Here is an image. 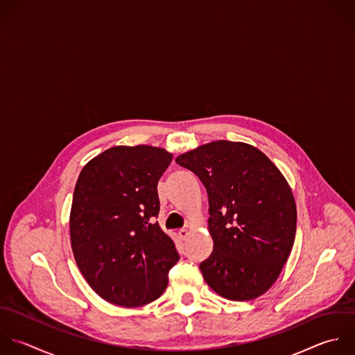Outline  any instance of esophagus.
Returning a JSON list of instances; mask_svg holds the SVG:
<instances>
[{
    "label": "esophagus",
    "mask_w": 355,
    "mask_h": 355,
    "mask_svg": "<svg viewBox=\"0 0 355 355\" xmlns=\"http://www.w3.org/2000/svg\"><path fill=\"white\" fill-rule=\"evenodd\" d=\"M178 236H180L182 241H187V239H188V236H189V232H188V230H185V228L180 230V231H178Z\"/></svg>",
    "instance_id": "esophagus-1"
}]
</instances>
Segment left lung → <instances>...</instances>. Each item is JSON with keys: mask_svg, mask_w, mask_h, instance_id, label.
Returning a JSON list of instances; mask_svg holds the SVG:
<instances>
[{"mask_svg": "<svg viewBox=\"0 0 355 355\" xmlns=\"http://www.w3.org/2000/svg\"><path fill=\"white\" fill-rule=\"evenodd\" d=\"M175 162L199 177L209 196L214 246L199 266L205 281L228 300L261 296L278 279L296 236L288 181L261 150L243 142L214 141Z\"/></svg>", "mask_w": 355, "mask_h": 355, "instance_id": "8db88e82", "label": "left lung"}]
</instances>
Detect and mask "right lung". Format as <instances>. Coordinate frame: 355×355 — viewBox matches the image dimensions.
I'll use <instances>...</instances> for the list:
<instances>
[{"label":"right lung","instance_id":"obj_1","mask_svg":"<svg viewBox=\"0 0 355 355\" xmlns=\"http://www.w3.org/2000/svg\"><path fill=\"white\" fill-rule=\"evenodd\" d=\"M173 155L149 145L113 146L81 170L70 211V242L88 285L103 300L141 307L162 296L180 260L159 227L157 182Z\"/></svg>","mask_w":355,"mask_h":355}]
</instances>
